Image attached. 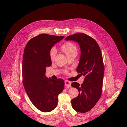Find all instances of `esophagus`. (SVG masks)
Returning <instances> with one entry per match:
<instances>
[{
	"label": "esophagus",
	"mask_w": 127,
	"mask_h": 127,
	"mask_svg": "<svg viewBox=\"0 0 127 127\" xmlns=\"http://www.w3.org/2000/svg\"><path fill=\"white\" fill-rule=\"evenodd\" d=\"M65 86L68 88H70L71 87V83L68 81H65L64 82Z\"/></svg>",
	"instance_id": "esophagus-1"
}]
</instances>
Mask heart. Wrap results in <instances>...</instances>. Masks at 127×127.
<instances>
[{
  "mask_svg": "<svg viewBox=\"0 0 127 127\" xmlns=\"http://www.w3.org/2000/svg\"><path fill=\"white\" fill-rule=\"evenodd\" d=\"M62 50L65 53L67 57L71 55H77L78 49L77 46L72 42H67L64 43L61 47ZM50 57L52 61L54 60L56 55L57 54V49L53 47L50 50Z\"/></svg>",
  "mask_w": 127,
  "mask_h": 127,
  "instance_id": "obj_1",
  "label": "heart"
}]
</instances>
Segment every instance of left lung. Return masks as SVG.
I'll use <instances>...</instances> for the list:
<instances>
[{
  "mask_svg": "<svg viewBox=\"0 0 127 127\" xmlns=\"http://www.w3.org/2000/svg\"><path fill=\"white\" fill-rule=\"evenodd\" d=\"M66 40L77 42L81 49V56L76 71L85 77L80 86L73 82L71 86L79 91L78 96L71 100L73 109L85 113L92 109L100 99L103 87L104 66L102 55L94 39L84 33L67 36Z\"/></svg>",
  "mask_w": 127,
  "mask_h": 127,
  "instance_id": "8db88e82",
  "label": "left lung"
}]
</instances>
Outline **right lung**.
I'll use <instances>...</instances> for the list:
<instances>
[{
  "instance_id": "1",
  "label": "right lung",
  "mask_w": 127,
  "mask_h": 127,
  "mask_svg": "<svg viewBox=\"0 0 127 127\" xmlns=\"http://www.w3.org/2000/svg\"><path fill=\"white\" fill-rule=\"evenodd\" d=\"M64 36L45 34L31 38L27 43L22 61L23 84L33 104L39 110L52 111L58 104V96L64 90V82L45 76V68L51 66L50 50Z\"/></svg>"
}]
</instances>
